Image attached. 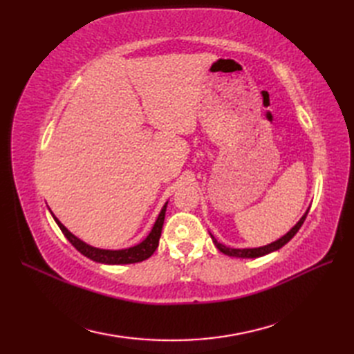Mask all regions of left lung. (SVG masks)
Wrapping results in <instances>:
<instances>
[{
  "label": "left lung",
  "instance_id": "left-lung-1",
  "mask_svg": "<svg viewBox=\"0 0 354 354\" xmlns=\"http://www.w3.org/2000/svg\"><path fill=\"white\" fill-rule=\"evenodd\" d=\"M306 217H307V212L301 217V220H299V221L295 224V226L285 234L283 238H281L279 241H276V242H273V243L266 245V246H260V248H252V250H250V248H248V250L227 248V246H224V245H221L220 242H217L216 238L212 236V234H211V238H212L214 245H216L217 248H218L223 254L232 255V257H242V259H254V257H261V255H266V254H269V252H272V251H276V250L282 248V246H283L285 243H288L289 241H291V239L295 236V233L299 230V227L303 226V223H304Z\"/></svg>",
  "mask_w": 354,
  "mask_h": 354
}]
</instances>
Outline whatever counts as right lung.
Returning a JSON list of instances; mask_svg holds the SVG:
<instances>
[{
	"instance_id": "add662e5",
	"label": "right lung",
	"mask_w": 354,
	"mask_h": 354,
	"mask_svg": "<svg viewBox=\"0 0 354 354\" xmlns=\"http://www.w3.org/2000/svg\"><path fill=\"white\" fill-rule=\"evenodd\" d=\"M168 203V202H167ZM167 203L164 205L162 211H160L159 217L155 223V226L152 229V232L149 233V236L133 248L128 250H120V251H111V250H99V248H93V246L84 243L82 241H80L78 238H75L73 234L63 226V224L55 217L57 226L60 227L62 233L65 234L66 239L77 248L82 255L88 257L90 260L97 261V263H104V264H131V263H138L143 261L146 259L151 257L155 250L158 248L159 243V238H160V232H162V226H164V218H165V209H167Z\"/></svg>"
}]
</instances>
